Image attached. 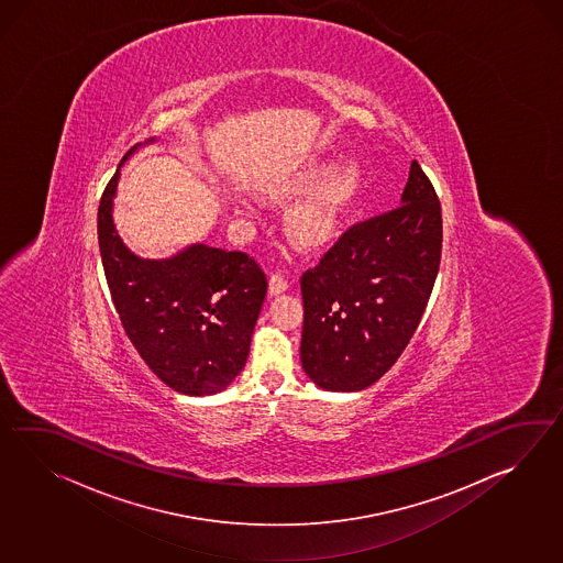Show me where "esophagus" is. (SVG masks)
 I'll return each instance as SVG.
<instances>
[{
    "label": "esophagus",
    "mask_w": 563,
    "mask_h": 563,
    "mask_svg": "<svg viewBox=\"0 0 563 563\" xmlns=\"http://www.w3.org/2000/svg\"><path fill=\"white\" fill-rule=\"evenodd\" d=\"M288 288V278L283 275V273H275V275L271 276V283H268V292L276 297V295H280V292H285Z\"/></svg>",
    "instance_id": "1"
}]
</instances>
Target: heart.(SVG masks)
Returning <instances> with one entry per match:
<instances>
[{
  "label": "heart",
  "instance_id": "heart-1",
  "mask_svg": "<svg viewBox=\"0 0 563 563\" xmlns=\"http://www.w3.org/2000/svg\"><path fill=\"white\" fill-rule=\"evenodd\" d=\"M329 167L319 165L300 174L290 186L276 191L280 194H299L317 188L327 178ZM323 187L312 196L311 200L300 203L295 212L288 216V234L305 249H321L335 240L343 225V218L362 188V169L357 163L347 162L333 172Z\"/></svg>",
  "mask_w": 563,
  "mask_h": 563
}]
</instances>
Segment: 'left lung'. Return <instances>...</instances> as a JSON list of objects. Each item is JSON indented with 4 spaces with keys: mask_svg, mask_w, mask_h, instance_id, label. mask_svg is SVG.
I'll list each match as a JSON object with an SVG mask.
<instances>
[{
    "mask_svg": "<svg viewBox=\"0 0 563 563\" xmlns=\"http://www.w3.org/2000/svg\"><path fill=\"white\" fill-rule=\"evenodd\" d=\"M442 252L437 191L412 162L401 206L347 228L300 276V362L329 391L369 388L422 319Z\"/></svg>",
    "mask_w": 563,
    "mask_h": 563,
    "instance_id": "left-lung-1",
    "label": "left lung"
}]
</instances>
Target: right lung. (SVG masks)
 Masks as SVG:
<instances>
[{"label":"right lung","mask_w":563,"mask_h":563,"mask_svg":"<svg viewBox=\"0 0 563 563\" xmlns=\"http://www.w3.org/2000/svg\"><path fill=\"white\" fill-rule=\"evenodd\" d=\"M119 175L117 169L102 191L97 228L121 325L163 384L188 396L218 394L249 360L266 275L249 254L206 244H191L167 261L135 256L114 230Z\"/></svg>","instance_id":"add662e5"}]
</instances>
